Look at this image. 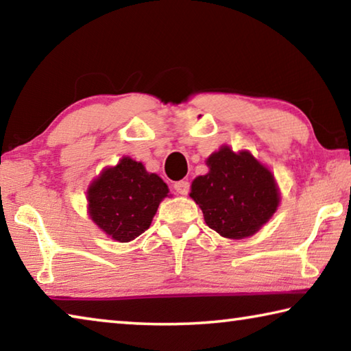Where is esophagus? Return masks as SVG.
<instances>
[{"mask_svg": "<svg viewBox=\"0 0 351 351\" xmlns=\"http://www.w3.org/2000/svg\"><path fill=\"white\" fill-rule=\"evenodd\" d=\"M173 187L176 190V193L187 195L189 193V189H190V184H189V181H178V182H175Z\"/></svg>", "mask_w": 351, "mask_h": 351, "instance_id": "1", "label": "esophagus"}]
</instances>
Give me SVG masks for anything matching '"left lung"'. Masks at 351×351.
Listing matches in <instances>:
<instances>
[{
  "mask_svg": "<svg viewBox=\"0 0 351 351\" xmlns=\"http://www.w3.org/2000/svg\"><path fill=\"white\" fill-rule=\"evenodd\" d=\"M209 171L197 176L190 198L204 221L224 239L241 240L257 234L280 204L274 173L251 152L221 145L206 159Z\"/></svg>",
  "mask_w": 351,
  "mask_h": 351,
  "instance_id": "1",
  "label": "left lung"
}]
</instances>
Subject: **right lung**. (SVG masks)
Instances as JSON below:
<instances>
[{
	"mask_svg": "<svg viewBox=\"0 0 351 351\" xmlns=\"http://www.w3.org/2000/svg\"><path fill=\"white\" fill-rule=\"evenodd\" d=\"M169 186L144 164L123 156L105 167L86 190L88 215L114 241L128 243L150 228Z\"/></svg>",
	"mask_w": 351,
	"mask_h": 351,
	"instance_id": "add662e5",
	"label": "right lung"
}]
</instances>
